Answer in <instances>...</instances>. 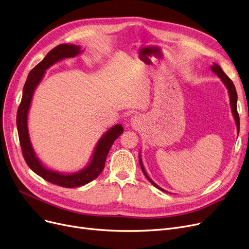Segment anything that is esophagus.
<instances>
[{
    "instance_id": "1",
    "label": "esophagus",
    "mask_w": 249,
    "mask_h": 249,
    "mask_svg": "<svg viewBox=\"0 0 249 249\" xmlns=\"http://www.w3.org/2000/svg\"><path fill=\"white\" fill-rule=\"evenodd\" d=\"M131 125L133 127H137L139 125V117L138 116H134L132 119H131Z\"/></svg>"
}]
</instances>
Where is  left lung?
I'll return each instance as SVG.
<instances>
[{
    "mask_svg": "<svg viewBox=\"0 0 249 249\" xmlns=\"http://www.w3.org/2000/svg\"><path fill=\"white\" fill-rule=\"evenodd\" d=\"M212 70L213 71V73H215V74L218 75V76L222 79V81L224 82V84L226 85V88L228 89V91H229V94H230V103H231V107H232V113H233V116H234V118H235L237 128H238V130H239V128H240V121H239L238 112H237V92H236L235 85H234V83L232 82V80L224 73V71L222 70V68L219 66V65L214 64L213 66L212 67ZM139 163H140V167H142V172H143L144 176L146 177V179L151 183V184L155 185L157 188H159V189H160V190H163L160 187H159V186L156 184V183L147 176V174H146L144 169H143V166H142V160H140V159H139ZM163 191H164V190H163Z\"/></svg>",
    "mask_w": 249,
    "mask_h": 249,
    "instance_id": "left-lung-1",
    "label": "left lung"
}]
</instances>
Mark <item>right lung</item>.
I'll list each match as a JSON object with an SVG mask.
<instances>
[{
  "mask_svg": "<svg viewBox=\"0 0 249 249\" xmlns=\"http://www.w3.org/2000/svg\"><path fill=\"white\" fill-rule=\"evenodd\" d=\"M80 53V48L74 45H59L56 48L51 50L45 59L39 62L36 66L32 69L26 79V82L23 88L22 99L18 107L17 111V130L21 150H22L23 158L26 161L28 167L34 171L36 174L44 178L53 184L65 187V188H72L78 187L88 184L90 181L98 178L102 171L105 168V163L109 150L114 143L115 140L123 133V127L118 124L112 127L109 131H107L106 134L101 138L98 145L95 147L91 161L89 165L84 170L79 171L74 174L64 175L59 174L57 172H52L46 169L40 164V161L36 157V154L32 146L30 144V140L28 136V129H27V114L30 107L32 94L39 81L44 76L45 71L51 67L53 64L56 62L65 59V58H73Z\"/></svg>",
  "mask_w": 249,
  "mask_h": 249,
  "instance_id": "add662e5",
  "label": "right lung"
}]
</instances>
